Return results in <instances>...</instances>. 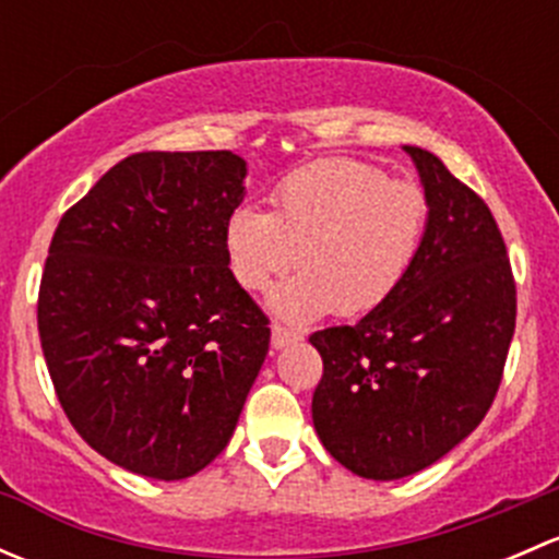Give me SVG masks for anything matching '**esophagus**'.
<instances>
[{
  "mask_svg": "<svg viewBox=\"0 0 559 559\" xmlns=\"http://www.w3.org/2000/svg\"><path fill=\"white\" fill-rule=\"evenodd\" d=\"M297 341H302L300 332L286 330V326H281V324H273V348H286Z\"/></svg>",
  "mask_w": 559,
  "mask_h": 559,
  "instance_id": "1",
  "label": "esophagus"
}]
</instances>
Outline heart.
<instances>
[{
  "label": "heart",
  "mask_w": 559,
  "mask_h": 559,
  "mask_svg": "<svg viewBox=\"0 0 559 559\" xmlns=\"http://www.w3.org/2000/svg\"><path fill=\"white\" fill-rule=\"evenodd\" d=\"M430 224V200L414 180H389L357 159H319L273 191V213L238 207L224 248L233 278L264 292L295 264L270 306L292 321L335 308L362 316L384 306L414 267Z\"/></svg>",
  "instance_id": "b5f03b06"
}]
</instances>
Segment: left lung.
<instances>
[{
	"label": "left lung",
	"instance_id": "1",
	"mask_svg": "<svg viewBox=\"0 0 559 559\" xmlns=\"http://www.w3.org/2000/svg\"><path fill=\"white\" fill-rule=\"evenodd\" d=\"M430 224L400 289L357 324L311 335L324 373L313 427L362 478L425 471L487 416L516 326V284L487 202L436 154L405 145Z\"/></svg>",
	"mask_w": 559,
	"mask_h": 559
}]
</instances>
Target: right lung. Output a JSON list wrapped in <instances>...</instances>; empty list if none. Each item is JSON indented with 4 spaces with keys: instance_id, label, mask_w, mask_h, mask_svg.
I'll use <instances>...</instances> for the list:
<instances>
[{
    "instance_id": "1",
    "label": "right lung",
    "mask_w": 559,
    "mask_h": 559,
    "mask_svg": "<svg viewBox=\"0 0 559 559\" xmlns=\"http://www.w3.org/2000/svg\"><path fill=\"white\" fill-rule=\"evenodd\" d=\"M233 151H145L61 216L37 330L78 436L116 465L178 481L233 438L270 319L233 278L224 233L243 202Z\"/></svg>"
}]
</instances>
